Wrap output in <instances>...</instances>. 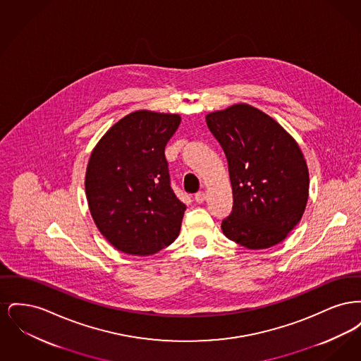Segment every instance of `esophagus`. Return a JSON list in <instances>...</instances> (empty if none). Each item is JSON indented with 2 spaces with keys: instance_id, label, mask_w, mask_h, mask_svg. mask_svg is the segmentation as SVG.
Segmentation results:
<instances>
[{
  "instance_id": "34e87169",
  "label": "esophagus",
  "mask_w": 361,
  "mask_h": 361,
  "mask_svg": "<svg viewBox=\"0 0 361 361\" xmlns=\"http://www.w3.org/2000/svg\"><path fill=\"white\" fill-rule=\"evenodd\" d=\"M204 200H206V193H204V192H197V193L195 195V202H196V203L202 204V203H204Z\"/></svg>"
}]
</instances>
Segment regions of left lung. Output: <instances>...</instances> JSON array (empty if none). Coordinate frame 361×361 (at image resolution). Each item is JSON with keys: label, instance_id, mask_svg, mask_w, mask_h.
<instances>
[{"label": "left lung", "instance_id": "obj_1", "mask_svg": "<svg viewBox=\"0 0 361 361\" xmlns=\"http://www.w3.org/2000/svg\"><path fill=\"white\" fill-rule=\"evenodd\" d=\"M206 121L224 149L233 187L224 235L253 250L286 240L309 199V169L296 140L249 104L211 112Z\"/></svg>", "mask_w": 361, "mask_h": 361}]
</instances>
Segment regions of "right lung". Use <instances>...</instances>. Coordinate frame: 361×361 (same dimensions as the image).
Wrapping results in <instances>:
<instances>
[{"mask_svg":"<svg viewBox=\"0 0 361 361\" xmlns=\"http://www.w3.org/2000/svg\"><path fill=\"white\" fill-rule=\"evenodd\" d=\"M180 121L176 114L135 111L92 150L89 211L104 238L126 255L150 256L178 237L187 207L171 187L165 146Z\"/></svg>","mask_w":361,"mask_h":361,"instance_id":"1","label":"right lung"}]
</instances>
